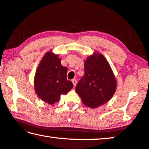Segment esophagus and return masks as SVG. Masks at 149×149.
<instances>
[{
  "label": "esophagus",
  "mask_w": 149,
  "mask_h": 149,
  "mask_svg": "<svg viewBox=\"0 0 149 149\" xmlns=\"http://www.w3.org/2000/svg\"><path fill=\"white\" fill-rule=\"evenodd\" d=\"M72 83H73V84H74V86H76V84H77V80L75 79H72Z\"/></svg>",
  "instance_id": "34e87169"
}]
</instances>
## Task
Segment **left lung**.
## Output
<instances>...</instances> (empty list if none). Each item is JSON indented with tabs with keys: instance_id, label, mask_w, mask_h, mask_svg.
I'll use <instances>...</instances> for the list:
<instances>
[{
	"instance_id": "obj_1",
	"label": "left lung",
	"mask_w": 149,
	"mask_h": 149,
	"mask_svg": "<svg viewBox=\"0 0 149 149\" xmlns=\"http://www.w3.org/2000/svg\"><path fill=\"white\" fill-rule=\"evenodd\" d=\"M85 74L75 91L85 105L97 107L114 95L117 82L109 64L101 54H93L84 63Z\"/></svg>"
}]
</instances>
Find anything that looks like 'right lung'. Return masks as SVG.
<instances>
[{"mask_svg":"<svg viewBox=\"0 0 149 149\" xmlns=\"http://www.w3.org/2000/svg\"><path fill=\"white\" fill-rule=\"evenodd\" d=\"M60 59L52 52H47L41 60L34 77V89L42 100L54 104L60 96L73 88L67 79L68 68L61 65Z\"/></svg>","mask_w":149,"mask_h":149,"instance_id":"right-lung-1","label":"right lung"}]
</instances>
